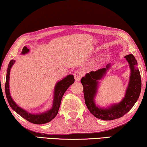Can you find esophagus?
Returning a JSON list of instances; mask_svg holds the SVG:
<instances>
[{
    "label": "esophagus",
    "mask_w": 147,
    "mask_h": 147,
    "mask_svg": "<svg viewBox=\"0 0 147 147\" xmlns=\"http://www.w3.org/2000/svg\"><path fill=\"white\" fill-rule=\"evenodd\" d=\"M82 73L80 71H76L74 72V78L76 81H79L80 80L82 76Z\"/></svg>",
    "instance_id": "1"
}]
</instances>
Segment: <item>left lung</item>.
<instances>
[{"instance_id": "1", "label": "left lung", "mask_w": 147, "mask_h": 147, "mask_svg": "<svg viewBox=\"0 0 147 147\" xmlns=\"http://www.w3.org/2000/svg\"><path fill=\"white\" fill-rule=\"evenodd\" d=\"M124 58L130 65L131 74L125 96L117 104H114L108 108L104 109L96 106L94 102V98L97 91L98 80L102 78L107 70H108L109 64L106 68L87 73L81 79V83L84 87L86 104L90 113L96 118L104 121H111L122 117L132 108L139 98L141 90V79L139 69L136 67L138 62L132 54H128L124 56Z\"/></svg>"}]
</instances>
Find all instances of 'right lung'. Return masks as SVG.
I'll use <instances>...</instances> for the list:
<instances>
[{
  "label": "right lung",
  "mask_w": 147,
  "mask_h": 147,
  "mask_svg": "<svg viewBox=\"0 0 147 147\" xmlns=\"http://www.w3.org/2000/svg\"><path fill=\"white\" fill-rule=\"evenodd\" d=\"M29 49L26 47H24L22 51V54H24L28 53ZM15 63V61L12 60L10 61L9 63L8 69H7V74H6V83H5V92H6V95L7 100H8V103L10 106L11 108L13 109L15 111L21 115L22 117H23L24 119H26L32 123L36 124H42L49 123L53 119L56 117V116L58 114L59 106H60L61 98L63 97L64 93H65L67 89L69 88V87L72 85L74 82V76L72 75H68L65 78L62 79L61 81L58 82L56 84L54 88V97L53 101V106L52 109L50 110L47 111V112L41 113V114H31L27 112L23 109H22L19 107L17 104L15 103V102L13 100L10 96L9 89V72H10L11 67Z\"/></svg>",
  "instance_id": "1"
}]
</instances>
